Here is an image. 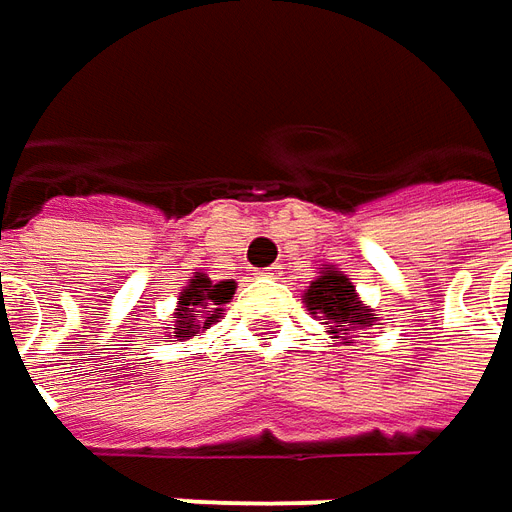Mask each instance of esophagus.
<instances>
[{
  "label": "esophagus",
  "instance_id": "esophagus-1",
  "mask_svg": "<svg viewBox=\"0 0 512 512\" xmlns=\"http://www.w3.org/2000/svg\"><path fill=\"white\" fill-rule=\"evenodd\" d=\"M263 277H269V280H280L283 277V263H274V266H269L266 271H260Z\"/></svg>",
  "mask_w": 512,
  "mask_h": 512
}]
</instances>
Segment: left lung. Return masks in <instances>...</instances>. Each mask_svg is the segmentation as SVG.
Segmentation results:
<instances>
[{
	"instance_id": "8db88e82",
	"label": "left lung",
	"mask_w": 512,
	"mask_h": 512,
	"mask_svg": "<svg viewBox=\"0 0 512 512\" xmlns=\"http://www.w3.org/2000/svg\"><path fill=\"white\" fill-rule=\"evenodd\" d=\"M302 302L311 316L322 319L330 339H339L344 344L353 342L361 330H370L381 322V316L367 302H361L350 277L333 266H322V271H316V277L302 294Z\"/></svg>"
}]
</instances>
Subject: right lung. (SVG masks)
<instances>
[{
	"label": "right lung",
	"mask_w": 512,
	"mask_h": 512,
	"mask_svg": "<svg viewBox=\"0 0 512 512\" xmlns=\"http://www.w3.org/2000/svg\"><path fill=\"white\" fill-rule=\"evenodd\" d=\"M235 288H238L235 280L212 283L207 274L196 271L193 280L179 291L176 311L170 316L173 319V325L168 328L170 339L184 342V339H193L198 333L212 328L221 319V314H224V305L232 300Z\"/></svg>",
	"instance_id": "obj_1"
}]
</instances>
